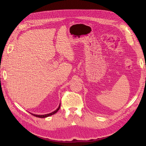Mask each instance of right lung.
<instances>
[{
    "label": "right lung",
    "mask_w": 146,
    "mask_h": 146,
    "mask_svg": "<svg viewBox=\"0 0 146 146\" xmlns=\"http://www.w3.org/2000/svg\"><path fill=\"white\" fill-rule=\"evenodd\" d=\"M60 106H59V107L57 108L55 111H54V112H52V113H49V114H44V115H37V114H32V115H33L34 116H36V117H40V118H44V117H48V116H52V115H53V114H55L57 111H58L59 110V109H60Z\"/></svg>",
    "instance_id": "right-lung-1"
}]
</instances>
